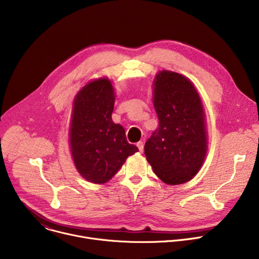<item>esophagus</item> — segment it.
<instances>
[{
	"label": "esophagus",
	"instance_id": "esophagus-1",
	"mask_svg": "<svg viewBox=\"0 0 259 259\" xmlns=\"http://www.w3.org/2000/svg\"><path fill=\"white\" fill-rule=\"evenodd\" d=\"M136 145H137V147H138L139 152L142 153V152H143V142H142V141H139V142H137Z\"/></svg>",
	"mask_w": 259,
	"mask_h": 259
}]
</instances>
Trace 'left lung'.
Returning <instances> with one entry per match:
<instances>
[{"label": "left lung", "instance_id": "left-lung-1", "mask_svg": "<svg viewBox=\"0 0 259 259\" xmlns=\"http://www.w3.org/2000/svg\"><path fill=\"white\" fill-rule=\"evenodd\" d=\"M153 102L159 128L144 144L146 160L163 182H187L199 172L208 149L201 98L188 78L162 70L154 81Z\"/></svg>", "mask_w": 259, "mask_h": 259}]
</instances>
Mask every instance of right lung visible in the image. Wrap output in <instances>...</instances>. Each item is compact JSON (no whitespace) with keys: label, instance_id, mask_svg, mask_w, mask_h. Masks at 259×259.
Segmentation results:
<instances>
[{"label":"right lung","instance_id":"obj_1","mask_svg":"<svg viewBox=\"0 0 259 259\" xmlns=\"http://www.w3.org/2000/svg\"><path fill=\"white\" fill-rule=\"evenodd\" d=\"M115 91L106 78L85 85L72 104L69 145L78 172L88 181L105 183L138 149L112 120Z\"/></svg>","mask_w":259,"mask_h":259}]
</instances>
